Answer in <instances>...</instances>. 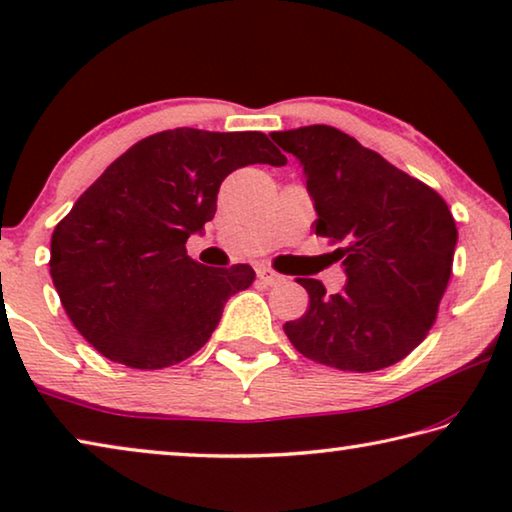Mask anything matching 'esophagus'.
<instances>
[{
  "mask_svg": "<svg viewBox=\"0 0 512 512\" xmlns=\"http://www.w3.org/2000/svg\"><path fill=\"white\" fill-rule=\"evenodd\" d=\"M256 274H258V279L265 283V286H277V283H281V279H283L279 272L272 270V267H258Z\"/></svg>",
  "mask_w": 512,
  "mask_h": 512,
  "instance_id": "34e87169",
  "label": "esophagus"
}]
</instances>
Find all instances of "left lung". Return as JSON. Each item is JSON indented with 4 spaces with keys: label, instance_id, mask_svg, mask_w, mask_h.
<instances>
[{
    "label": "left lung",
    "instance_id": "1",
    "mask_svg": "<svg viewBox=\"0 0 512 512\" xmlns=\"http://www.w3.org/2000/svg\"><path fill=\"white\" fill-rule=\"evenodd\" d=\"M302 162L318 219L348 281L329 295L318 279L302 318L283 332L306 359L368 373L398 364L428 336L453 270L455 219L432 187L332 125L272 132Z\"/></svg>",
    "mask_w": 512,
    "mask_h": 512
}]
</instances>
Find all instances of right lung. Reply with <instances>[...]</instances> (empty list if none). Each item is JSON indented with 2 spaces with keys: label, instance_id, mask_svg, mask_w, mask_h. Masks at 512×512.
Returning <instances> with one entry per match:
<instances>
[{
  "label": "right lung",
  "instance_id": "obj_1",
  "mask_svg": "<svg viewBox=\"0 0 512 512\" xmlns=\"http://www.w3.org/2000/svg\"><path fill=\"white\" fill-rule=\"evenodd\" d=\"M247 164L281 167L286 155L263 132H157L116 157L54 226V288L102 357L139 371L174 366L251 286L249 265L206 267L185 249L215 217L222 180Z\"/></svg>",
  "mask_w": 512,
  "mask_h": 512
}]
</instances>
